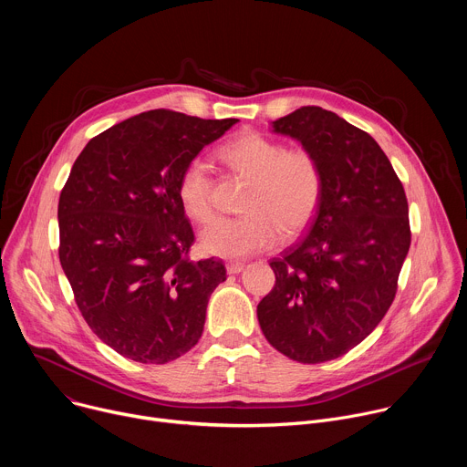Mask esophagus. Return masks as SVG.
Masks as SVG:
<instances>
[{
    "mask_svg": "<svg viewBox=\"0 0 467 467\" xmlns=\"http://www.w3.org/2000/svg\"><path fill=\"white\" fill-rule=\"evenodd\" d=\"M244 268H245V265L242 262H227V272L233 274V275L244 272Z\"/></svg>",
    "mask_w": 467,
    "mask_h": 467,
    "instance_id": "obj_1",
    "label": "esophagus"
}]
</instances>
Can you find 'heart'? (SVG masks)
Listing matches in <instances>:
<instances>
[{
	"label": "heart",
	"instance_id": "obj_1",
	"mask_svg": "<svg viewBox=\"0 0 467 467\" xmlns=\"http://www.w3.org/2000/svg\"><path fill=\"white\" fill-rule=\"evenodd\" d=\"M218 159L233 173L249 179L240 218H218L199 234V245L213 256L245 258L279 244L281 236L299 234L314 218L323 171L316 155L305 148H286L260 132L231 140ZM184 214L203 223L214 214V181L202 161L184 166L177 181Z\"/></svg>",
	"mask_w": 467,
	"mask_h": 467
}]
</instances>
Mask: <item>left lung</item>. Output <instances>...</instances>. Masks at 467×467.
I'll return each instance as SVG.
<instances>
[{
  "mask_svg": "<svg viewBox=\"0 0 467 467\" xmlns=\"http://www.w3.org/2000/svg\"><path fill=\"white\" fill-rule=\"evenodd\" d=\"M316 155L323 193L305 238L270 262L275 286L258 306L260 328L301 364L335 360L388 312L410 247L405 188L366 130L321 107L272 121Z\"/></svg>",
  "mask_w": 467,
  "mask_h": 467,
  "instance_id": "obj_1",
  "label": "left lung"
}]
</instances>
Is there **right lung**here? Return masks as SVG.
Segmentation results:
<instances>
[{
	"label": "right lung",
	"mask_w": 467,
	"mask_h": 467,
	"mask_svg": "<svg viewBox=\"0 0 467 467\" xmlns=\"http://www.w3.org/2000/svg\"><path fill=\"white\" fill-rule=\"evenodd\" d=\"M238 119L148 110L94 137L58 197V258L94 335L142 364L202 338L222 260L188 258L193 231L177 197L188 162Z\"/></svg>",
	"instance_id": "1"
}]
</instances>
